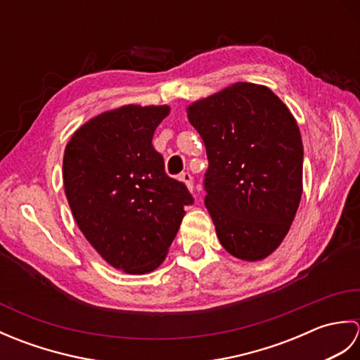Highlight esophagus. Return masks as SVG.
<instances>
[{"label": "esophagus", "mask_w": 360, "mask_h": 360, "mask_svg": "<svg viewBox=\"0 0 360 360\" xmlns=\"http://www.w3.org/2000/svg\"><path fill=\"white\" fill-rule=\"evenodd\" d=\"M181 181L186 182V186L188 187V190H193V176L190 174L188 172H184L181 176H179Z\"/></svg>", "instance_id": "esophagus-1"}]
</instances>
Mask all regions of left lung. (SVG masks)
I'll return each mask as SVG.
<instances>
[{"instance_id": "8db88e82", "label": "left lung", "mask_w": 360, "mask_h": 360, "mask_svg": "<svg viewBox=\"0 0 360 360\" xmlns=\"http://www.w3.org/2000/svg\"><path fill=\"white\" fill-rule=\"evenodd\" d=\"M207 153L205 207L223 248L257 262L280 246L302 198L303 143L269 88L235 83L188 106Z\"/></svg>"}]
</instances>
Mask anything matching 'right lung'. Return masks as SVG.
Instances as JSON below:
<instances>
[{
    "mask_svg": "<svg viewBox=\"0 0 360 360\" xmlns=\"http://www.w3.org/2000/svg\"><path fill=\"white\" fill-rule=\"evenodd\" d=\"M168 106L98 114L66 145L63 184L82 233L116 269L145 274L164 262L193 196L165 173L153 147Z\"/></svg>",
    "mask_w": 360,
    "mask_h": 360,
    "instance_id": "add662e5",
    "label": "right lung"
}]
</instances>
